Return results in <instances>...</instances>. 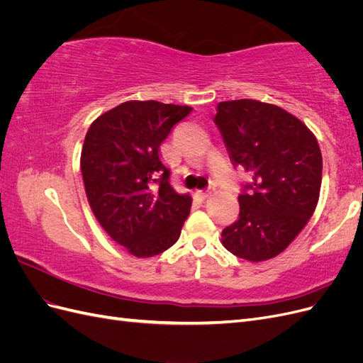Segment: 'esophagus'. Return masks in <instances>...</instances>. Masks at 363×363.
Masks as SVG:
<instances>
[{"label": "esophagus", "mask_w": 363, "mask_h": 363, "mask_svg": "<svg viewBox=\"0 0 363 363\" xmlns=\"http://www.w3.org/2000/svg\"><path fill=\"white\" fill-rule=\"evenodd\" d=\"M212 192H213V188H208V189H203V191H199V195L201 196L203 200H206V199H208V195H212Z\"/></svg>", "instance_id": "esophagus-1"}]
</instances>
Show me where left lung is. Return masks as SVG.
Returning <instances> with one entry per match:
<instances>
[{
    "mask_svg": "<svg viewBox=\"0 0 363 363\" xmlns=\"http://www.w3.org/2000/svg\"><path fill=\"white\" fill-rule=\"evenodd\" d=\"M215 124L233 167L251 175L239 194V218L223 230L236 257H276L313 215L320 199L323 157L318 140L298 118L257 100L218 104Z\"/></svg>",
    "mask_w": 363,
    "mask_h": 363,
    "instance_id": "obj_1",
    "label": "left lung"
}]
</instances>
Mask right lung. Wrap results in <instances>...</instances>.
<instances>
[{
  "label": "right lung",
  "mask_w": 363,
  "mask_h": 363,
  "mask_svg": "<svg viewBox=\"0 0 363 363\" xmlns=\"http://www.w3.org/2000/svg\"><path fill=\"white\" fill-rule=\"evenodd\" d=\"M192 107L127 101L98 116L82 150V174L95 218L136 257H152L180 238L192 200L169 183L160 144Z\"/></svg>",
  "instance_id": "1"
}]
</instances>
